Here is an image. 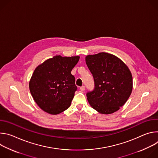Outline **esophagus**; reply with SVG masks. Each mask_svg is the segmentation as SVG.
Returning a JSON list of instances; mask_svg holds the SVG:
<instances>
[{
  "instance_id": "esophagus-1",
  "label": "esophagus",
  "mask_w": 158,
  "mask_h": 158,
  "mask_svg": "<svg viewBox=\"0 0 158 158\" xmlns=\"http://www.w3.org/2000/svg\"><path fill=\"white\" fill-rule=\"evenodd\" d=\"M80 90H81V91H84V90H85V86H81V87H80Z\"/></svg>"
}]
</instances>
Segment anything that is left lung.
<instances>
[{"label": "left lung", "mask_w": 158, "mask_h": 158, "mask_svg": "<svg viewBox=\"0 0 158 158\" xmlns=\"http://www.w3.org/2000/svg\"><path fill=\"white\" fill-rule=\"evenodd\" d=\"M94 81L93 91L86 94L89 104L101 114L118 110L129 98L132 77L127 66L116 56L100 52L85 57Z\"/></svg>", "instance_id": "8db88e82"}]
</instances>
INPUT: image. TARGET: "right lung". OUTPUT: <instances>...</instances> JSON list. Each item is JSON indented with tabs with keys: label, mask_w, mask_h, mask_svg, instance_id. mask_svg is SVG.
Instances as JSON below:
<instances>
[{
	"label": "right lung",
	"mask_w": 158,
	"mask_h": 158,
	"mask_svg": "<svg viewBox=\"0 0 158 158\" xmlns=\"http://www.w3.org/2000/svg\"><path fill=\"white\" fill-rule=\"evenodd\" d=\"M79 56H56L38 65L29 82L37 104L51 114H58L71 106L77 87L71 71Z\"/></svg>",
	"instance_id": "right-lung-1"
}]
</instances>
